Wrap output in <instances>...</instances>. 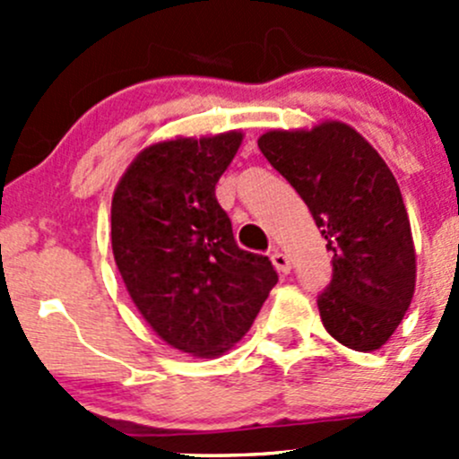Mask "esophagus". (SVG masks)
<instances>
[{
  "mask_svg": "<svg viewBox=\"0 0 459 459\" xmlns=\"http://www.w3.org/2000/svg\"><path fill=\"white\" fill-rule=\"evenodd\" d=\"M271 262H273V266H275V271L281 273V275L290 273V259L286 257L284 253L280 251V248H273V251H271Z\"/></svg>",
  "mask_w": 459,
  "mask_h": 459,
  "instance_id": "esophagus-1",
  "label": "esophagus"
}]
</instances>
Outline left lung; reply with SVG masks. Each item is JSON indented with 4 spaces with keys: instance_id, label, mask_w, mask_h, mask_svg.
Returning <instances> with one entry per match:
<instances>
[{
    "instance_id": "1",
    "label": "left lung",
    "mask_w": 459,
    "mask_h": 459,
    "mask_svg": "<svg viewBox=\"0 0 459 459\" xmlns=\"http://www.w3.org/2000/svg\"><path fill=\"white\" fill-rule=\"evenodd\" d=\"M257 146L326 239L333 277L317 298L324 328L353 351L386 344L415 290L411 221L386 161L342 122L268 131Z\"/></svg>"
}]
</instances>
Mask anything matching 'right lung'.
Masks as SVG:
<instances>
[{"instance_id":"obj_1","label":"right lung","mask_w":459,"mask_h":459,"mask_svg":"<svg viewBox=\"0 0 459 459\" xmlns=\"http://www.w3.org/2000/svg\"><path fill=\"white\" fill-rule=\"evenodd\" d=\"M242 133L143 148L110 206L113 255L152 331L184 353L215 358L242 340L277 284L271 259L238 247L215 184Z\"/></svg>"}]
</instances>
